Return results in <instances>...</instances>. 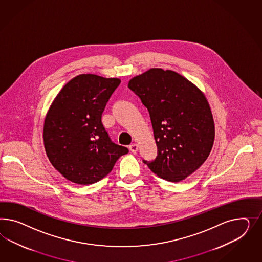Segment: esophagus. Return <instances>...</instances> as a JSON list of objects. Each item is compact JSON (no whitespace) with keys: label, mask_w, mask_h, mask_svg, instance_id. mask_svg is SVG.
<instances>
[{"label":"esophagus","mask_w":262,"mask_h":262,"mask_svg":"<svg viewBox=\"0 0 262 262\" xmlns=\"http://www.w3.org/2000/svg\"><path fill=\"white\" fill-rule=\"evenodd\" d=\"M129 151L135 154L136 151H138V145H137V144H133V145H130V146H129Z\"/></svg>","instance_id":"esophagus-1"}]
</instances>
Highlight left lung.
<instances>
[{"mask_svg":"<svg viewBox=\"0 0 262 262\" xmlns=\"http://www.w3.org/2000/svg\"><path fill=\"white\" fill-rule=\"evenodd\" d=\"M150 113L158 156L143 160L151 172L178 183L206 161L214 142L212 113L205 94L172 70L151 68L128 81Z\"/></svg>","mask_w":262,"mask_h":262,"instance_id":"1","label":"left lung"}]
</instances>
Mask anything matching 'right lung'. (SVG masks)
<instances>
[{
	"mask_svg": "<svg viewBox=\"0 0 262 262\" xmlns=\"http://www.w3.org/2000/svg\"><path fill=\"white\" fill-rule=\"evenodd\" d=\"M121 80L81 74L59 91L47 112L43 139L49 160L72 183L91 184L110 174L128 152L112 142L102 114Z\"/></svg>",
	"mask_w": 262,
	"mask_h": 262,
	"instance_id": "obj_1",
	"label": "right lung"
}]
</instances>
